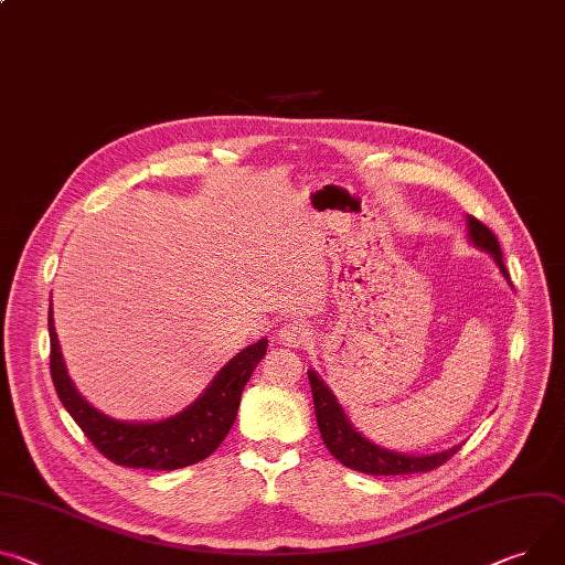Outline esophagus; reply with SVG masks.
<instances>
[{"mask_svg":"<svg viewBox=\"0 0 565 565\" xmlns=\"http://www.w3.org/2000/svg\"><path fill=\"white\" fill-rule=\"evenodd\" d=\"M309 340H311V331H309V327L301 324V322H288L279 329V342L284 347L297 349V347H303Z\"/></svg>","mask_w":565,"mask_h":565,"instance_id":"34e87169","label":"esophagus"}]
</instances>
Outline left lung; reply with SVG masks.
I'll use <instances>...</instances> for the list:
<instances>
[{
	"instance_id": "left-lung-1",
	"label": "left lung",
	"mask_w": 565,
	"mask_h": 565,
	"mask_svg": "<svg viewBox=\"0 0 565 565\" xmlns=\"http://www.w3.org/2000/svg\"><path fill=\"white\" fill-rule=\"evenodd\" d=\"M467 225H469L471 243L480 249H487L493 256V262L498 264L502 277L509 281V273L504 268L502 249H500L495 234L473 216L467 218ZM309 381H311V390H313L316 419H318L322 439H324L329 452L353 471L370 473V476L424 473V471H433V469L441 467L446 459H450L459 450V446H452L448 450L433 452V455H405V452L381 448L349 424L340 403L335 401L331 390L324 385V381L313 370H309Z\"/></svg>"
}]
</instances>
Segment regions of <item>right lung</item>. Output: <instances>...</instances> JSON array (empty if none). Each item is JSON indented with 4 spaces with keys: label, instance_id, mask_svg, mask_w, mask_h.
Returning a JSON list of instances; mask_svg holds the SVG:
<instances>
[{
    "label": "right lung",
    "instance_id": "1",
    "mask_svg": "<svg viewBox=\"0 0 565 565\" xmlns=\"http://www.w3.org/2000/svg\"><path fill=\"white\" fill-rule=\"evenodd\" d=\"M51 379L65 409L100 455L128 469L175 471L210 457L234 426L241 394L252 372L266 355L268 340L262 338L236 353L186 409L164 422H119L92 407L67 376L54 318L49 309Z\"/></svg>",
    "mask_w": 565,
    "mask_h": 565
}]
</instances>
